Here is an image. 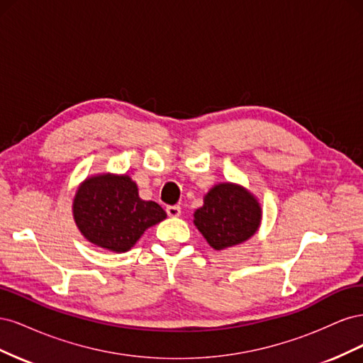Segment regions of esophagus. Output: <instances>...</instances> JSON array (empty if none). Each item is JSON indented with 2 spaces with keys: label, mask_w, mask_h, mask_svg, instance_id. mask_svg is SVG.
<instances>
[{
  "label": "esophagus",
  "mask_w": 363,
  "mask_h": 363,
  "mask_svg": "<svg viewBox=\"0 0 363 363\" xmlns=\"http://www.w3.org/2000/svg\"><path fill=\"white\" fill-rule=\"evenodd\" d=\"M167 213L171 218H177V216L182 215V207L180 206H168L167 207Z\"/></svg>",
  "instance_id": "34e87169"
}]
</instances>
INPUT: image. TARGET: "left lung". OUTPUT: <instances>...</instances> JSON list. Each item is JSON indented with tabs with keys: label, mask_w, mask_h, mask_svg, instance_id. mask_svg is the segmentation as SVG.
<instances>
[{
	"label": "left lung",
	"mask_w": 363,
	"mask_h": 363,
	"mask_svg": "<svg viewBox=\"0 0 363 363\" xmlns=\"http://www.w3.org/2000/svg\"><path fill=\"white\" fill-rule=\"evenodd\" d=\"M262 207L257 199L235 183H219L194 213V224L215 250L245 242L257 232Z\"/></svg>",
	"instance_id": "obj_1"
}]
</instances>
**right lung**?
<instances>
[{
    "mask_svg": "<svg viewBox=\"0 0 363 363\" xmlns=\"http://www.w3.org/2000/svg\"><path fill=\"white\" fill-rule=\"evenodd\" d=\"M74 221L96 247L125 252L147 228L167 218L155 201L142 200L128 175L100 174L86 179L72 203Z\"/></svg>",
    "mask_w": 363,
    "mask_h": 363,
    "instance_id": "add662e5",
    "label": "right lung"
}]
</instances>
